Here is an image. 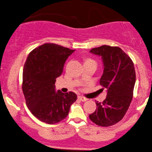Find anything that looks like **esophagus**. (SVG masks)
<instances>
[{
    "label": "esophagus",
    "instance_id": "34e87169",
    "mask_svg": "<svg viewBox=\"0 0 152 152\" xmlns=\"http://www.w3.org/2000/svg\"><path fill=\"white\" fill-rule=\"evenodd\" d=\"M78 99H79L80 101H83V102H85L87 100V98L83 97V96H78Z\"/></svg>",
    "mask_w": 152,
    "mask_h": 152
}]
</instances>
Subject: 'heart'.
<instances>
[{
  "label": "heart",
  "instance_id": "b5f03b06",
  "mask_svg": "<svg viewBox=\"0 0 152 152\" xmlns=\"http://www.w3.org/2000/svg\"><path fill=\"white\" fill-rule=\"evenodd\" d=\"M90 61H92V62H94V60H90V59H87V60H86V62H90Z\"/></svg>",
  "mask_w": 152,
  "mask_h": 152
}]
</instances>
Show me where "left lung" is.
Wrapping results in <instances>:
<instances>
[{"instance_id": "8db88e82", "label": "left lung", "mask_w": 152, "mask_h": 152, "mask_svg": "<svg viewBox=\"0 0 152 152\" xmlns=\"http://www.w3.org/2000/svg\"><path fill=\"white\" fill-rule=\"evenodd\" d=\"M90 52L102 57L104 72L99 83L107 90L106 99L96 102L97 109L89 116L100 126H110L122 120L133 97L136 73L133 61L120 48L102 45Z\"/></svg>"}]
</instances>
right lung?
Returning a JSON list of instances; mask_svg holds the SVG:
<instances>
[{"instance_id": "obj_1", "label": "right lung", "mask_w": 152, "mask_h": 152, "mask_svg": "<svg viewBox=\"0 0 152 152\" xmlns=\"http://www.w3.org/2000/svg\"><path fill=\"white\" fill-rule=\"evenodd\" d=\"M75 50L54 43H45L28 55L23 71L22 90L27 107L41 122L54 124L68 115L77 99L75 92H55L56 78Z\"/></svg>"}]
</instances>
